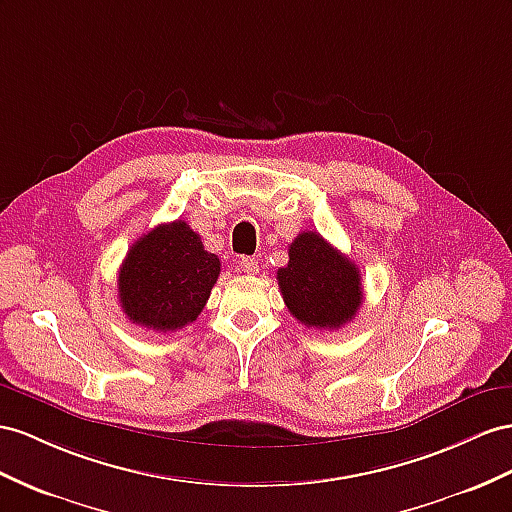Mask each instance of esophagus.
Wrapping results in <instances>:
<instances>
[{"label":"esophagus","mask_w":512,"mask_h":512,"mask_svg":"<svg viewBox=\"0 0 512 512\" xmlns=\"http://www.w3.org/2000/svg\"><path fill=\"white\" fill-rule=\"evenodd\" d=\"M238 264H240V270L246 272V274H257L259 272V264H257L255 257H240Z\"/></svg>","instance_id":"34e87169"}]
</instances>
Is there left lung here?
<instances>
[{
    "label": "left lung",
    "mask_w": 512,
    "mask_h": 512,
    "mask_svg": "<svg viewBox=\"0 0 512 512\" xmlns=\"http://www.w3.org/2000/svg\"><path fill=\"white\" fill-rule=\"evenodd\" d=\"M277 281L292 316L320 331L344 326L363 303L359 268L316 231L298 233Z\"/></svg>",
    "instance_id": "obj_1"
}]
</instances>
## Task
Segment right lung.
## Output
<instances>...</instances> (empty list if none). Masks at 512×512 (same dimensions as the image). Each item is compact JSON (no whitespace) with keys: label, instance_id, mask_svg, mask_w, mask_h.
I'll use <instances>...</instances> for the list:
<instances>
[{"label":"right lung","instance_id":"obj_1","mask_svg":"<svg viewBox=\"0 0 512 512\" xmlns=\"http://www.w3.org/2000/svg\"><path fill=\"white\" fill-rule=\"evenodd\" d=\"M218 274L220 259L188 222L155 227L134 242L119 270L123 313L144 329H183L199 318Z\"/></svg>","mask_w":512,"mask_h":512}]
</instances>
